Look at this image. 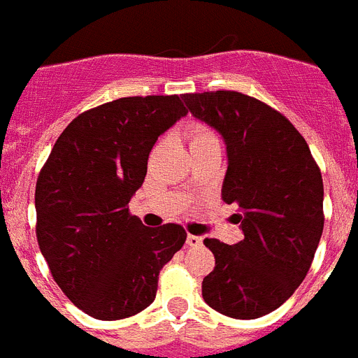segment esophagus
Segmentation results:
<instances>
[{"mask_svg":"<svg viewBox=\"0 0 358 358\" xmlns=\"http://www.w3.org/2000/svg\"><path fill=\"white\" fill-rule=\"evenodd\" d=\"M187 245L193 246V248H194V246H200V245H202V237H199V235L189 234L187 235Z\"/></svg>","mask_w":358,"mask_h":358,"instance_id":"esophagus-1","label":"esophagus"}]
</instances>
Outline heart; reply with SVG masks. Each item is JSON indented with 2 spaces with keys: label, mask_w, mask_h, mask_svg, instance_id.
Listing matches in <instances>:
<instances>
[{
  "label": "heart",
  "mask_w": 358,
  "mask_h": 358,
  "mask_svg": "<svg viewBox=\"0 0 358 358\" xmlns=\"http://www.w3.org/2000/svg\"><path fill=\"white\" fill-rule=\"evenodd\" d=\"M185 139H187L189 149H200V147H204V145L209 143H219V138H217V134L213 130L209 129L208 124L199 123V121H194V123H189L184 130Z\"/></svg>",
  "instance_id": "heart-1"
}]
</instances>
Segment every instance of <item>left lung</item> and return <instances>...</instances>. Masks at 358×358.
Returning a JSON list of instances; mask_svg holds the SVG:
<instances>
[{
    "mask_svg": "<svg viewBox=\"0 0 358 358\" xmlns=\"http://www.w3.org/2000/svg\"><path fill=\"white\" fill-rule=\"evenodd\" d=\"M187 110L222 134V200L237 204L245 239H204L215 268L202 281L211 309L237 320L268 315L300 287L324 231V182L309 145L283 113L241 92L185 94Z\"/></svg>",
    "mask_w": 358,
    "mask_h": 358,
    "instance_id": "left-lung-1",
    "label": "left lung"
}]
</instances>
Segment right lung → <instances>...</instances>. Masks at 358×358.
I'll use <instances>...</instances> for the list:
<instances>
[{
	"mask_svg": "<svg viewBox=\"0 0 358 358\" xmlns=\"http://www.w3.org/2000/svg\"><path fill=\"white\" fill-rule=\"evenodd\" d=\"M178 95L121 97L66 127L38 174L36 239L53 280L97 320L147 309L185 243L180 224L147 228L129 211L159 134L185 115Z\"/></svg>",
	"mask_w": 358,
	"mask_h": 358,
	"instance_id": "right-lung-1",
	"label": "right lung"
}]
</instances>
